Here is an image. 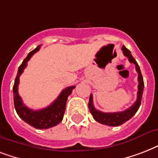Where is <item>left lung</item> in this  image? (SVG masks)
Listing matches in <instances>:
<instances>
[{
    "mask_svg": "<svg viewBox=\"0 0 158 158\" xmlns=\"http://www.w3.org/2000/svg\"><path fill=\"white\" fill-rule=\"evenodd\" d=\"M122 51L124 56L128 57V59L130 60V63L135 64V69L136 71L139 74L138 76V81H139V85H138V93H137V100L133 104L130 108H128L124 111H120V112H102L100 110H97L94 107V102H93V94L89 97V108L90 112L94 116V120L98 122L101 123L102 125H109V126H118L124 124L129 120L130 118H132L135 115V113L137 112L139 110L140 105H141V100H142L143 93V88H144V83H143V79L141 70L139 66V64L136 62L135 59L131 55L130 50H128L125 46L122 47Z\"/></svg>",
    "mask_w": 158,
    "mask_h": 158,
    "instance_id": "1",
    "label": "left lung"
}]
</instances>
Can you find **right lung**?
Returning <instances> with one entry per match:
<instances>
[{"label": "right lung", "instance_id": "1", "mask_svg": "<svg viewBox=\"0 0 158 158\" xmlns=\"http://www.w3.org/2000/svg\"><path fill=\"white\" fill-rule=\"evenodd\" d=\"M39 49H40V46H38L34 50L28 53L27 57L23 60L22 64H20V66L19 67L18 73L16 75L13 86L14 104H15L16 112L23 121H25L28 125H30L31 126L36 129L44 130V129L53 127L60 123L64 116L67 98L71 94L72 90L75 88V86L68 87L66 89H64L52 103L48 106V107L43 108L41 110H33L30 108L27 107L23 103L21 97L19 95L18 93L19 76L23 72V69L27 66L28 60L33 56L34 53L39 51Z\"/></svg>", "mask_w": 158, "mask_h": 158}]
</instances>
